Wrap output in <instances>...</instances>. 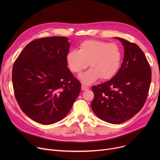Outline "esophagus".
Returning <instances> with one entry per match:
<instances>
[{
	"label": "esophagus",
	"mask_w": 160,
	"mask_h": 160,
	"mask_svg": "<svg viewBox=\"0 0 160 160\" xmlns=\"http://www.w3.org/2000/svg\"><path fill=\"white\" fill-rule=\"evenodd\" d=\"M89 89L88 87L84 86V85H82V91H86V90H88Z\"/></svg>",
	"instance_id": "1"
}]
</instances>
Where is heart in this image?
I'll return each instance as SVG.
<instances>
[{
	"label": "heart",
	"mask_w": 160,
	"mask_h": 160,
	"mask_svg": "<svg viewBox=\"0 0 160 160\" xmlns=\"http://www.w3.org/2000/svg\"><path fill=\"white\" fill-rule=\"evenodd\" d=\"M122 54L120 47L113 43L99 40H86L79 45V50L67 53L66 62L69 69L80 73L89 66L91 69L79 76L85 85H91L100 78L110 80L118 72Z\"/></svg>",
	"instance_id": "obj_1"
}]
</instances>
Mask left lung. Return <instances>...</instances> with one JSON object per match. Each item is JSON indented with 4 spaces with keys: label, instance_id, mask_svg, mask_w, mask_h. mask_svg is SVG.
<instances>
[{
    "label": "left lung",
    "instance_id": "8db88e82",
    "mask_svg": "<svg viewBox=\"0 0 160 160\" xmlns=\"http://www.w3.org/2000/svg\"><path fill=\"white\" fill-rule=\"evenodd\" d=\"M124 58L118 72L110 80L92 87L91 109L104 121L120 124L137 114L145 104L151 82L146 56L135 43L120 38Z\"/></svg>",
    "mask_w": 160,
    "mask_h": 160
}]
</instances>
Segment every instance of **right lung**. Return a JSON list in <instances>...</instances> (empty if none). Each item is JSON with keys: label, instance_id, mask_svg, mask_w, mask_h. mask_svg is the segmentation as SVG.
<instances>
[{"label": "right lung", "instance_id": "1", "mask_svg": "<svg viewBox=\"0 0 160 160\" xmlns=\"http://www.w3.org/2000/svg\"><path fill=\"white\" fill-rule=\"evenodd\" d=\"M68 39L54 36L33 40L13 66L17 101L25 114L42 124L63 119L80 93V82L67 67Z\"/></svg>", "mask_w": 160, "mask_h": 160}]
</instances>
